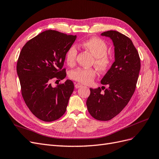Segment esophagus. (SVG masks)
I'll use <instances>...</instances> for the list:
<instances>
[{"label":"esophagus","instance_id":"esophagus-1","mask_svg":"<svg viewBox=\"0 0 159 159\" xmlns=\"http://www.w3.org/2000/svg\"><path fill=\"white\" fill-rule=\"evenodd\" d=\"M81 86H82V85H81V84H79V83L75 84V88L76 89L80 88V87H81Z\"/></svg>","mask_w":159,"mask_h":159}]
</instances>
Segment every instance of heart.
I'll return each instance as SVG.
<instances>
[{
  "instance_id": "obj_1",
  "label": "heart",
  "mask_w": 159,
  "mask_h": 159,
  "mask_svg": "<svg viewBox=\"0 0 159 159\" xmlns=\"http://www.w3.org/2000/svg\"><path fill=\"white\" fill-rule=\"evenodd\" d=\"M81 46L89 51L94 56L93 64L100 71L107 70L112 64V58L107 54L108 46L107 43L101 38L91 37L83 41ZM78 54V48L75 45H71L66 53V61L69 66H73ZM96 72L92 68H78L70 74V78L80 83L89 84L95 77Z\"/></svg>"
}]
</instances>
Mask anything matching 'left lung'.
Here are the masks:
<instances>
[{
  "label": "left lung",
  "mask_w": 159,
  "mask_h": 159,
  "mask_svg": "<svg viewBox=\"0 0 159 159\" xmlns=\"http://www.w3.org/2000/svg\"><path fill=\"white\" fill-rule=\"evenodd\" d=\"M101 35L112 40L115 61L101 80L102 84L108 85V88L104 92L100 88H90L86 105L94 119L109 121L121 111L133 95L141 70V60L131 40L125 35L115 30L104 32Z\"/></svg>",
  "instance_id": "left-lung-1"
}]
</instances>
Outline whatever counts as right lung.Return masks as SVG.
Returning a JSON list of instances; mask_svg holds the SVG:
<instances>
[{"mask_svg": "<svg viewBox=\"0 0 159 159\" xmlns=\"http://www.w3.org/2000/svg\"><path fill=\"white\" fill-rule=\"evenodd\" d=\"M75 39V35L46 30L28 41L19 55L16 71L22 98L42 121H55L66 112L74 89L73 81L67 80L52 87L51 81L66 78V53Z\"/></svg>", "mask_w": 159, "mask_h": 159, "instance_id": "obj_1", "label": "right lung"}]
</instances>
